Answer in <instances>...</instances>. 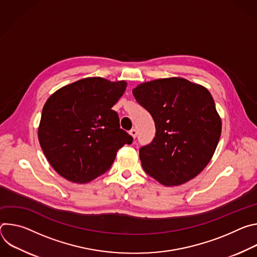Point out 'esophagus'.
<instances>
[{
	"label": "esophagus",
	"mask_w": 257,
	"mask_h": 257,
	"mask_svg": "<svg viewBox=\"0 0 257 257\" xmlns=\"http://www.w3.org/2000/svg\"><path fill=\"white\" fill-rule=\"evenodd\" d=\"M129 134H130L133 138H136V136H137V130H136V129H132V130H130Z\"/></svg>",
	"instance_id": "1"
}]
</instances>
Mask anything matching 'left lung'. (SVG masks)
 Listing matches in <instances>:
<instances>
[{"label": "left lung", "mask_w": 257, "mask_h": 257, "mask_svg": "<svg viewBox=\"0 0 257 257\" xmlns=\"http://www.w3.org/2000/svg\"><path fill=\"white\" fill-rule=\"evenodd\" d=\"M132 93L156 124L152 143L139 158L145 173L165 186L195 178L210 162L222 133V119L210 92L185 78L143 82Z\"/></svg>", "instance_id": "obj_1"}]
</instances>
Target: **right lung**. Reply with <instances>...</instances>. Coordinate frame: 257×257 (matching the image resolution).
Listing matches in <instances>:
<instances>
[{
	"label": "right lung",
	"instance_id": "add662e5",
	"mask_svg": "<svg viewBox=\"0 0 257 257\" xmlns=\"http://www.w3.org/2000/svg\"><path fill=\"white\" fill-rule=\"evenodd\" d=\"M127 82L87 77L65 85L46 101L39 126L41 148L54 170L74 183L105 173L132 136L112 109Z\"/></svg>",
	"mask_w": 257,
	"mask_h": 257
}]
</instances>
